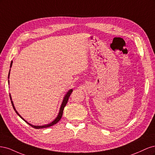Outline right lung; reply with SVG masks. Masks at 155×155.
<instances>
[{
  "instance_id": "1",
  "label": "right lung",
  "mask_w": 155,
  "mask_h": 155,
  "mask_svg": "<svg viewBox=\"0 0 155 155\" xmlns=\"http://www.w3.org/2000/svg\"><path fill=\"white\" fill-rule=\"evenodd\" d=\"M12 63H13V61L11 62L10 68H12ZM10 72H9V74H8V79H9V78H10ZM8 83H10V81H9V79H8ZM72 91H73L72 89H70V90L67 92L66 94H65V96H64L63 101H62V104H61V107H60V109H59V113H58V115L57 117H56L55 119L53 121H51V123H50V124H47V125H32V124H30V123L28 122V121H26L24 118H22V117L18 113V112L16 110L15 108V106H14V104H13V101H12V96H11L10 94V100H11V102H12V106H13V109L15 110L16 113H17L18 116H20V118H22L23 120H24V121H25V122H26L28 124L30 125V126H31L32 127H34V128H35V129H43V128L49 127H51V126H52V125H55V124H57V123L58 122V121L61 120V117H62V116H63L64 108L65 106H66V105H67V102H68V98H69L70 94H71V93L72 92Z\"/></svg>"
}]
</instances>
